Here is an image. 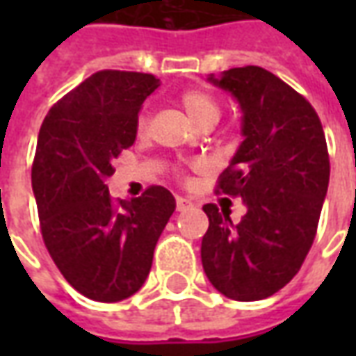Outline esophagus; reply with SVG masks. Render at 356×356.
I'll use <instances>...</instances> for the list:
<instances>
[{
    "instance_id": "1",
    "label": "esophagus",
    "mask_w": 356,
    "mask_h": 356,
    "mask_svg": "<svg viewBox=\"0 0 356 356\" xmlns=\"http://www.w3.org/2000/svg\"><path fill=\"white\" fill-rule=\"evenodd\" d=\"M175 206H177V211H186L193 206V202L188 200V198H183V196H177L175 198Z\"/></svg>"
}]
</instances>
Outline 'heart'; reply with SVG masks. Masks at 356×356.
<instances>
[{
    "label": "heart",
    "mask_w": 356,
    "mask_h": 356,
    "mask_svg": "<svg viewBox=\"0 0 356 356\" xmlns=\"http://www.w3.org/2000/svg\"><path fill=\"white\" fill-rule=\"evenodd\" d=\"M181 104L198 127H211L221 116V104L216 97L198 91V89H191V91H185L181 95ZM148 124H150L148 110L143 108L137 116V122H135L137 135H145L148 131ZM177 175L181 177V170H177Z\"/></svg>",
    "instance_id": "1"
}]
</instances>
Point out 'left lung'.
I'll return each mask as SVG.
<instances>
[{
  "mask_svg": "<svg viewBox=\"0 0 356 356\" xmlns=\"http://www.w3.org/2000/svg\"><path fill=\"white\" fill-rule=\"evenodd\" d=\"M209 80L238 99L246 137L216 193L248 209L234 225L227 208H202L209 219L202 265L223 296L257 301L290 282L313 246L330 181L326 137L311 102L261 66Z\"/></svg>",
  "mask_w": 356,
  "mask_h": 356,
  "instance_id": "left-lung-1",
  "label": "left lung"
}]
</instances>
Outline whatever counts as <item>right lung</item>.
<instances>
[{"instance_id": "obj_1", "label": "right lung", "mask_w": 356, "mask_h": 356, "mask_svg": "<svg viewBox=\"0 0 356 356\" xmlns=\"http://www.w3.org/2000/svg\"><path fill=\"white\" fill-rule=\"evenodd\" d=\"M158 86L152 74L95 72L51 106L38 135L32 188L43 244L66 282L93 301L114 303L139 290L175 211L163 186L129 202L112 200L104 183Z\"/></svg>"}]
</instances>
